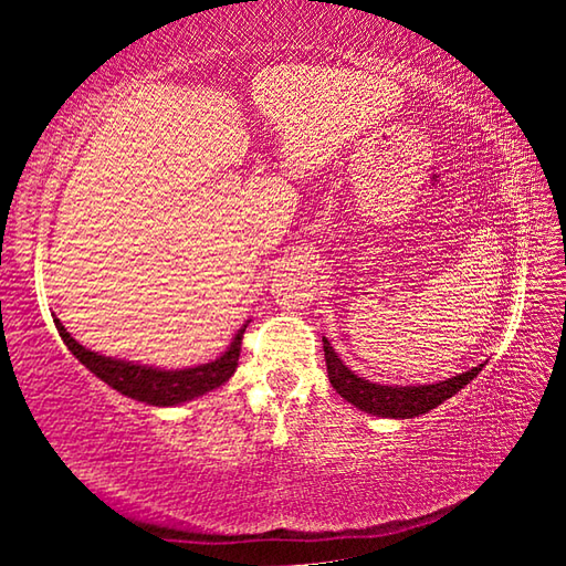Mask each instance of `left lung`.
I'll list each match as a JSON object with an SVG mask.
<instances>
[{
    "label": "left lung",
    "instance_id": "8db88e82",
    "mask_svg": "<svg viewBox=\"0 0 566 566\" xmlns=\"http://www.w3.org/2000/svg\"><path fill=\"white\" fill-rule=\"evenodd\" d=\"M324 342V359H327V375L332 387L339 395L367 415L377 417H391V419H411L419 415H427L429 409H434L454 397L459 389H464L484 364H476L469 371H462L452 379L434 381V385H417V387H391V385H377L364 377H357L354 371L339 359V354L334 352L332 344L322 337Z\"/></svg>",
    "mask_w": 566,
    "mask_h": 566
}]
</instances>
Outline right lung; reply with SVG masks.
<instances>
[{
	"instance_id": "1",
	"label": "right lung",
	"mask_w": 566,
	"mask_h": 566,
	"mask_svg": "<svg viewBox=\"0 0 566 566\" xmlns=\"http://www.w3.org/2000/svg\"><path fill=\"white\" fill-rule=\"evenodd\" d=\"M54 327L60 332L66 349H70L94 377L107 381V385L112 389H117L119 395L145 401V405H151V407H175V405H181V401L202 397L207 391L222 387L224 381H229V377H232L237 369L239 349H242V334L247 329V324H242V329L234 334L232 344H229L222 357H217L214 361H207V364H197V367H187V369H159V367H149V364L104 357L99 352L82 347V344L64 329V324L56 317H54Z\"/></svg>"
}]
</instances>
